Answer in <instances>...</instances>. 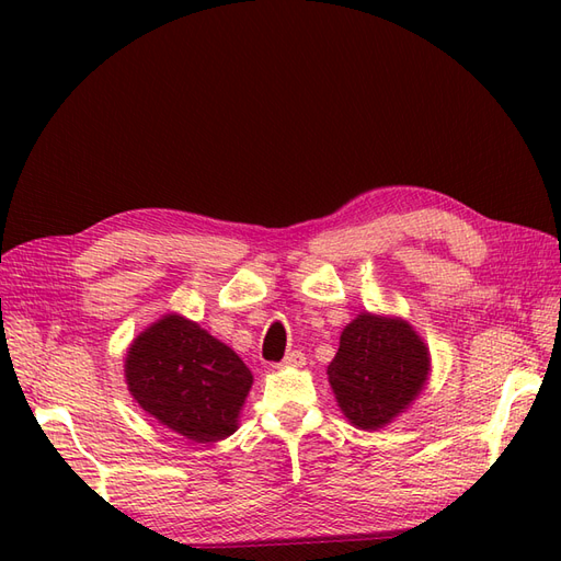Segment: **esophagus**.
Here are the masks:
<instances>
[{"instance_id":"esophagus-1","label":"esophagus","mask_w":561,"mask_h":561,"mask_svg":"<svg viewBox=\"0 0 561 561\" xmlns=\"http://www.w3.org/2000/svg\"><path fill=\"white\" fill-rule=\"evenodd\" d=\"M304 363H307V358H304L301 351H290V353L285 355L280 365H283V367H301Z\"/></svg>"}]
</instances>
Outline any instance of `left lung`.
<instances>
[{"label":"left lung","mask_w":561,"mask_h":561,"mask_svg":"<svg viewBox=\"0 0 561 561\" xmlns=\"http://www.w3.org/2000/svg\"><path fill=\"white\" fill-rule=\"evenodd\" d=\"M428 367L426 344L404 320L360 313L342 332L328 377L346 419L375 431L419 396Z\"/></svg>","instance_id":"1"}]
</instances>
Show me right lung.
I'll return each instance as SVG.
<instances>
[{
  "instance_id": "obj_1",
  "label": "right lung",
  "mask_w": 561,
  "mask_h": 561,
  "mask_svg": "<svg viewBox=\"0 0 561 561\" xmlns=\"http://www.w3.org/2000/svg\"><path fill=\"white\" fill-rule=\"evenodd\" d=\"M126 381L147 414L206 445L236 431L252 375L239 355L196 322L165 316L133 342Z\"/></svg>"
}]
</instances>
